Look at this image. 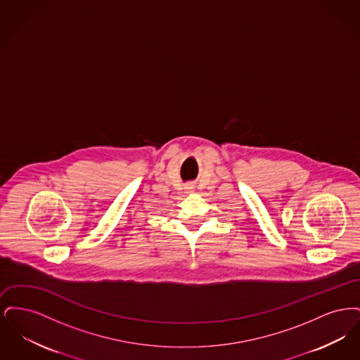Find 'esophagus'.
<instances>
[{
	"label": "esophagus",
	"mask_w": 360,
	"mask_h": 360,
	"mask_svg": "<svg viewBox=\"0 0 360 360\" xmlns=\"http://www.w3.org/2000/svg\"><path fill=\"white\" fill-rule=\"evenodd\" d=\"M191 188H186V191H188V193H190V191H193V190H191Z\"/></svg>",
	"instance_id": "34e87169"
}]
</instances>
